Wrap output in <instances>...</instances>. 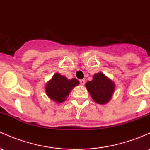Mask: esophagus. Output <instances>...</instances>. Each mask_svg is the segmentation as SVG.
<instances>
[{
	"label": "esophagus",
	"mask_w": 150,
	"mask_h": 150,
	"mask_svg": "<svg viewBox=\"0 0 150 150\" xmlns=\"http://www.w3.org/2000/svg\"><path fill=\"white\" fill-rule=\"evenodd\" d=\"M80 83L82 85H84L85 84V80H80Z\"/></svg>",
	"instance_id": "1"
}]
</instances>
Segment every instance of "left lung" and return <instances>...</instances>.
I'll use <instances>...</instances> for the list:
<instances>
[{"instance_id": "left-lung-1", "label": "left lung", "mask_w": 150, "mask_h": 150, "mask_svg": "<svg viewBox=\"0 0 150 150\" xmlns=\"http://www.w3.org/2000/svg\"><path fill=\"white\" fill-rule=\"evenodd\" d=\"M92 98L98 104H106L111 99L115 90V83L103 72L93 75V80L85 84Z\"/></svg>"}]
</instances>
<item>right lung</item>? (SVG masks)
<instances>
[{"mask_svg": "<svg viewBox=\"0 0 150 150\" xmlns=\"http://www.w3.org/2000/svg\"><path fill=\"white\" fill-rule=\"evenodd\" d=\"M78 85L79 81L77 79L68 80L57 72L46 84L45 93L51 100L60 103L67 99L72 89Z\"/></svg>", "mask_w": 150, "mask_h": 150, "instance_id": "obj_1", "label": "right lung"}]
</instances>
